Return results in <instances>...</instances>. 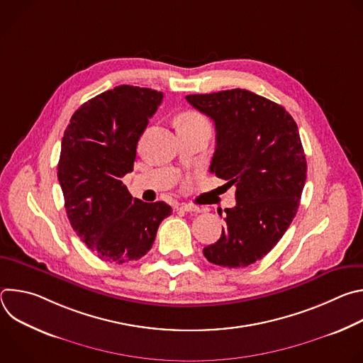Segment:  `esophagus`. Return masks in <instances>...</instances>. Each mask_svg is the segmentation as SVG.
<instances>
[{
    "label": "esophagus",
    "mask_w": 363,
    "mask_h": 363,
    "mask_svg": "<svg viewBox=\"0 0 363 363\" xmlns=\"http://www.w3.org/2000/svg\"><path fill=\"white\" fill-rule=\"evenodd\" d=\"M178 210L186 211V213H201V210L198 208V206H195L192 203H179L178 205Z\"/></svg>",
    "instance_id": "1"
}]
</instances>
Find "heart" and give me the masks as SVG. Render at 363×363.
Here are the masks:
<instances>
[{
  "mask_svg": "<svg viewBox=\"0 0 363 363\" xmlns=\"http://www.w3.org/2000/svg\"><path fill=\"white\" fill-rule=\"evenodd\" d=\"M189 122H206V121H205L199 113L189 112V113H185V115H184L182 123H189Z\"/></svg>",
  "mask_w": 363,
  "mask_h": 363,
  "instance_id": "heart-1",
  "label": "heart"
}]
</instances>
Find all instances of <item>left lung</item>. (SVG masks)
Masks as SVG:
<instances>
[{"mask_svg": "<svg viewBox=\"0 0 363 363\" xmlns=\"http://www.w3.org/2000/svg\"><path fill=\"white\" fill-rule=\"evenodd\" d=\"M186 100L216 125L210 171L235 186L227 227L203 255L217 266L247 267L272 251L296 217L307 172L297 125L283 106L244 89Z\"/></svg>", "mask_w": 363, "mask_h": 363, "instance_id": "1", "label": "left lung"}]
</instances>
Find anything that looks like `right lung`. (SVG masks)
Instances as JSON below:
<instances>
[{"instance_id": "1", "label": "right lung", "mask_w": 363, "mask_h": 363, "mask_svg": "<svg viewBox=\"0 0 363 363\" xmlns=\"http://www.w3.org/2000/svg\"><path fill=\"white\" fill-rule=\"evenodd\" d=\"M162 97L158 90L118 86L83 103L65 130L57 178L67 218L105 262L139 260L172 213L164 201L133 198L122 182L133 171L138 142Z\"/></svg>"}]
</instances>
